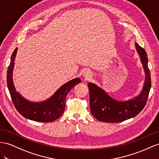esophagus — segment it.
<instances>
[{"label":"esophagus","mask_w":159,"mask_h":159,"mask_svg":"<svg viewBox=\"0 0 159 159\" xmlns=\"http://www.w3.org/2000/svg\"><path fill=\"white\" fill-rule=\"evenodd\" d=\"M83 77L84 80H90L92 78V73L89 71H86L83 73Z\"/></svg>","instance_id":"obj_1"}]
</instances>
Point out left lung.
<instances>
[{"mask_svg":"<svg viewBox=\"0 0 159 159\" xmlns=\"http://www.w3.org/2000/svg\"><path fill=\"white\" fill-rule=\"evenodd\" d=\"M135 46L145 74L143 87L137 96L126 101H119L109 95L97 84L93 83L87 84L90 93L91 112L99 121L107 123L123 121L137 116L145 106L151 87L148 57L146 51L136 42Z\"/></svg>","mask_w":159,"mask_h":159,"instance_id":"left-lung-1","label":"left lung"}]
</instances>
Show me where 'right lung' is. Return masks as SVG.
I'll return each instance as SVG.
<instances>
[{
    "instance_id": "obj_1",
    "label": "right lung",
    "mask_w": 159,
    "mask_h": 159,
    "mask_svg": "<svg viewBox=\"0 0 159 159\" xmlns=\"http://www.w3.org/2000/svg\"><path fill=\"white\" fill-rule=\"evenodd\" d=\"M17 48L11 58V62L7 70V83L12 101L19 113L25 118L39 122H52L62 115L65 109L66 95L76 84L81 82L79 78L70 80L62 85L54 95L48 99L34 102L26 99L17 91L15 87L13 73Z\"/></svg>"
}]
</instances>
